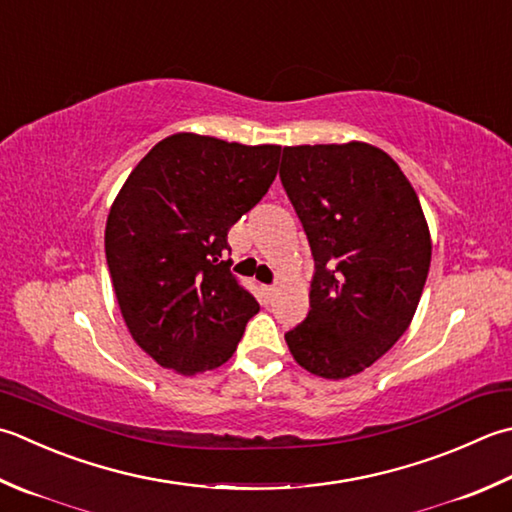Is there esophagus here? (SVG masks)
Here are the masks:
<instances>
[{
    "label": "esophagus",
    "instance_id": "34e87169",
    "mask_svg": "<svg viewBox=\"0 0 512 512\" xmlns=\"http://www.w3.org/2000/svg\"><path fill=\"white\" fill-rule=\"evenodd\" d=\"M262 290H264L266 299H273V297L277 295V288H275V286H262Z\"/></svg>",
    "mask_w": 512,
    "mask_h": 512
}]
</instances>
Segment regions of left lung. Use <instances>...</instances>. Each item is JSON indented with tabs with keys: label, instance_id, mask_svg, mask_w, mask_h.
<instances>
[{
	"label": "left lung",
	"instance_id": "1",
	"mask_svg": "<svg viewBox=\"0 0 512 512\" xmlns=\"http://www.w3.org/2000/svg\"><path fill=\"white\" fill-rule=\"evenodd\" d=\"M279 177L315 257L290 355L324 379L362 373L406 333L422 297L433 253L422 204L395 159L366 142L284 146Z\"/></svg>",
	"mask_w": 512,
	"mask_h": 512
}]
</instances>
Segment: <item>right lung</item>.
Here are the masks:
<instances>
[{"instance_id": "right-lung-1", "label": "right lung", "mask_w": 512, "mask_h": 512, "mask_svg": "<svg viewBox=\"0 0 512 512\" xmlns=\"http://www.w3.org/2000/svg\"><path fill=\"white\" fill-rule=\"evenodd\" d=\"M282 146L175 133L128 175L106 219V262L135 344L197 375L233 357L259 304L230 273L228 230L262 199Z\"/></svg>"}]
</instances>
